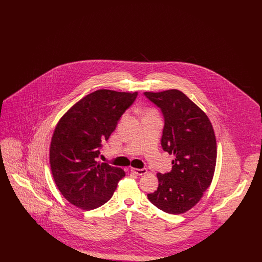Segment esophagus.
Wrapping results in <instances>:
<instances>
[{"label":"esophagus","instance_id":"1","mask_svg":"<svg viewBox=\"0 0 262 262\" xmlns=\"http://www.w3.org/2000/svg\"><path fill=\"white\" fill-rule=\"evenodd\" d=\"M130 171L134 174H137V176H142V174H147V170L146 169H137V168H132Z\"/></svg>","mask_w":262,"mask_h":262}]
</instances>
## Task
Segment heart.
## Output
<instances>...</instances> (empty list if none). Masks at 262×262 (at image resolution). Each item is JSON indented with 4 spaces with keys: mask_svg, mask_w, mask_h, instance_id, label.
<instances>
[{
    "mask_svg": "<svg viewBox=\"0 0 262 262\" xmlns=\"http://www.w3.org/2000/svg\"><path fill=\"white\" fill-rule=\"evenodd\" d=\"M144 117H157V112L153 109H148L145 111V116Z\"/></svg>",
    "mask_w": 262,
    "mask_h": 262,
    "instance_id": "obj_1",
    "label": "heart"
}]
</instances>
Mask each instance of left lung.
<instances>
[{
    "label": "left lung",
    "instance_id": "left-lung-1",
    "mask_svg": "<svg viewBox=\"0 0 262 262\" xmlns=\"http://www.w3.org/2000/svg\"><path fill=\"white\" fill-rule=\"evenodd\" d=\"M144 95L162 111L161 144L174 157L172 171L157 174L158 188L147 198L162 211L182 214L191 209L211 185L217 159L214 129L207 115L180 90Z\"/></svg>",
    "mask_w": 262,
    "mask_h": 262
}]
</instances>
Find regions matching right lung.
<instances>
[{
    "label": "right lung",
    "instance_id": "1",
    "mask_svg": "<svg viewBox=\"0 0 262 262\" xmlns=\"http://www.w3.org/2000/svg\"><path fill=\"white\" fill-rule=\"evenodd\" d=\"M137 96V92L96 90L76 102L56 125L50 144L52 176L62 196L76 207L91 210L103 205L125 177L123 169L96 158L102 141Z\"/></svg>",
    "mask_w": 262,
    "mask_h": 262
}]
</instances>
